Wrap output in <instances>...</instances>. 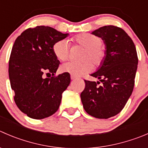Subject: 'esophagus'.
<instances>
[{
  "label": "esophagus",
  "instance_id": "34e87169",
  "mask_svg": "<svg viewBox=\"0 0 148 148\" xmlns=\"http://www.w3.org/2000/svg\"><path fill=\"white\" fill-rule=\"evenodd\" d=\"M77 79V77H75V76L74 75H71V79L74 80V79Z\"/></svg>",
  "mask_w": 148,
  "mask_h": 148
}]
</instances>
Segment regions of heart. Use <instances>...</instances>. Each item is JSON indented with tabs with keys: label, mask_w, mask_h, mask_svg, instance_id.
<instances>
[{
	"label": "heart",
	"mask_w": 148,
	"mask_h": 148,
	"mask_svg": "<svg viewBox=\"0 0 148 148\" xmlns=\"http://www.w3.org/2000/svg\"><path fill=\"white\" fill-rule=\"evenodd\" d=\"M77 44L84 48L82 52L81 61H69L61 66L63 73H68L75 77L82 76L92 69V64L98 67L103 64L106 59V53L102 45L101 38L89 33L78 34L74 38ZM53 52L60 61L68 58L70 52V44L66 40H59L53 45Z\"/></svg>",
	"instance_id": "obj_1"
}]
</instances>
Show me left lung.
I'll return each instance as SVG.
<instances>
[{
	"label": "left lung",
	"instance_id": "obj_1",
	"mask_svg": "<svg viewBox=\"0 0 148 148\" xmlns=\"http://www.w3.org/2000/svg\"><path fill=\"white\" fill-rule=\"evenodd\" d=\"M92 34L101 38L106 45V59L91 74L102 84L84 80L85 87L80 97L87 114L106 119L121 112L131 96L138 58L132 40L120 27L104 26Z\"/></svg>",
	"mask_w": 148,
	"mask_h": 148
}]
</instances>
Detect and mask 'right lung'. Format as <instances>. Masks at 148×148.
Listing matches in <instances>:
<instances>
[{
	"label": "right lung",
	"instance_id": "right-lung-1",
	"mask_svg": "<svg viewBox=\"0 0 148 148\" xmlns=\"http://www.w3.org/2000/svg\"><path fill=\"white\" fill-rule=\"evenodd\" d=\"M68 35L52 27L38 26L26 29L14 42L8 63L10 83L17 107L29 118L45 119L59 108L71 79L68 73L54 76L60 61L52 48ZM44 73L53 77L45 78Z\"/></svg>",
	"mask_w": 148,
	"mask_h": 148
}]
</instances>
